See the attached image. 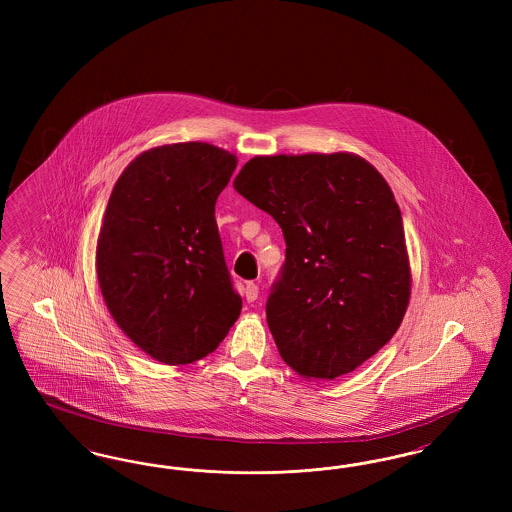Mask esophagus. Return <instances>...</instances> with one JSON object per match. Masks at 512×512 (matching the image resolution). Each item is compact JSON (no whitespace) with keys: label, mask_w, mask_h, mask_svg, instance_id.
I'll list each match as a JSON object with an SVG mask.
<instances>
[{"label":"esophagus","mask_w":512,"mask_h":512,"mask_svg":"<svg viewBox=\"0 0 512 512\" xmlns=\"http://www.w3.org/2000/svg\"><path fill=\"white\" fill-rule=\"evenodd\" d=\"M244 297L247 303H253L259 297V286L255 282H247L244 288Z\"/></svg>","instance_id":"obj_1"}]
</instances>
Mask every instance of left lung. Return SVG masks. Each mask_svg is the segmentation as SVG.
Returning <instances> with one entry per match:
<instances>
[{"label": "left lung", "mask_w": 512, "mask_h": 512, "mask_svg": "<svg viewBox=\"0 0 512 512\" xmlns=\"http://www.w3.org/2000/svg\"><path fill=\"white\" fill-rule=\"evenodd\" d=\"M234 190L282 228L286 261L267 299L284 363L334 380L397 332L411 295L403 219L388 182L351 153L253 157Z\"/></svg>", "instance_id": "8db88e82"}]
</instances>
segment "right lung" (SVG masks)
Here are the masks:
<instances>
[{"mask_svg": "<svg viewBox=\"0 0 512 512\" xmlns=\"http://www.w3.org/2000/svg\"><path fill=\"white\" fill-rule=\"evenodd\" d=\"M236 169L224 149L186 142L136 157L109 197L98 280L122 332L165 365L213 353L240 317L215 203Z\"/></svg>", "mask_w": 512, "mask_h": 512, "instance_id": "add662e5", "label": "right lung"}]
</instances>
